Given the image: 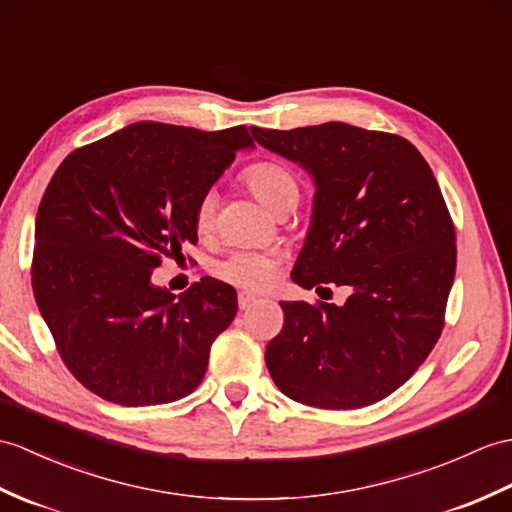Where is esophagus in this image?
I'll use <instances>...</instances> for the list:
<instances>
[{"label":"esophagus","instance_id":"esophagus-1","mask_svg":"<svg viewBox=\"0 0 512 512\" xmlns=\"http://www.w3.org/2000/svg\"><path fill=\"white\" fill-rule=\"evenodd\" d=\"M237 303H240V310H251V307L257 303V296L251 292H240L237 294Z\"/></svg>","mask_w":512,"mask_h":512}]
</instances>
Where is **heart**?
<instances>
[{
	"label": "heart",
	"mask_w": 512,
	"mask_h": 512,
	"mask_svg": "<svg viewBox=\"0 0 512 512\" xmlns=\"http://www.w3.org/2000/svg\"><path fill=\"white\" fill-rule=\"evenodd\" d=\"M244 181L268 209L277 213L290 205L296 207V202H299V181L281 163L259 161L248 165ZM213 220H216V194L209 189V192L200 196L196 205V227L200 231H209ZM277 266L279 255L275 251H246V248H237V251L227 253L213 264V275L237 285V288L261 290L275 277Z\"/></svg>",
	"instance_id": "obj_1"
}]
</instances>
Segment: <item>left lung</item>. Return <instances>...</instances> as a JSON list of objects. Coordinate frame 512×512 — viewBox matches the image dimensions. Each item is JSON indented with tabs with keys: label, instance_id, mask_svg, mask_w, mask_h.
I'll return each instance as SVG.
<instances>
[{
	"label": "left lung",
	"instance_id": "8db88e82",
	"mask_svg": "<svg viewBox=\"0 0 512 512\" xmlns=\"http://www.w3.org/2000/svg\"><path fill=\"white\" fill-rule=\"evenodd\" d=\"M251 133L316 185L292 281L351 288L344 305L281 303L285 323L266 349L270 377L314 408L382 401L425 362L445 325L456 231L441 187L399 135L342 122Z\"/></svg>",
	"mask_w": 512,
	"mask_h": 512
}]
</instances>
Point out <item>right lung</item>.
<instances>
[{
  "label": "right lung",
  "mask_w": 512,
  "mask_h": 512,
  "mask_svg": "<svg viewBox=\"0 0 512 512\" xmlns=\"http://www.w3.org/2000/svg\"><path fill=\"white\" fill-rule=\"evenodd\" d=\"M248 146L246 126L137 122L58 165L34 224L32 290L65 366L98 397L157 406L205 377L235 290L207 277L174 296L152 272L198 242L200 196Z\"/></svg>",
  "instance_id": "right-lung-1"
}]
</instances>
